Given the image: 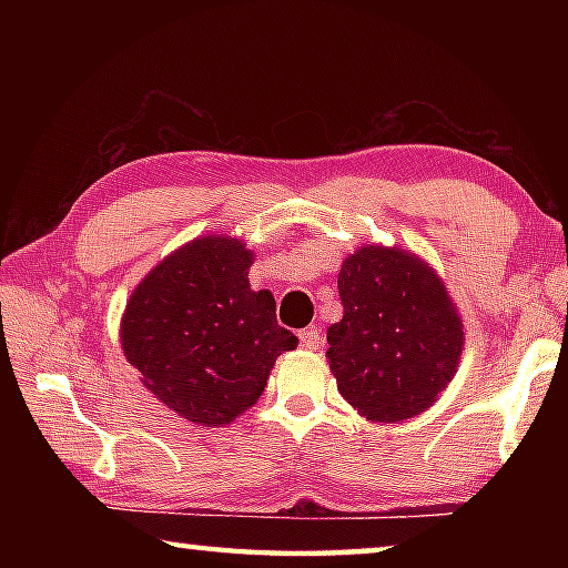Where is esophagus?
<instances>
[{
    "label": "esophagus",
    "instance_id": "esophagus-1",
    "mask_svg": "<svg viewBox=\"0 0 568 568\" xmlns=\"http://www.w3.org/2000/svg\"><path fill=\"white\" fill-rule=\"evenodd\" d=\"M297 338H301L303 348L313 351V348H318V343H321V331L318 328H305V331L297 333Z\"/></svg>",
    "mask_w": 568,
    "mask_h": 568
}]
</instances>
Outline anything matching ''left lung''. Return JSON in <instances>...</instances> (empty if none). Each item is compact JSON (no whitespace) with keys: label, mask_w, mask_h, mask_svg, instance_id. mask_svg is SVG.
<instances>
[{"label":"left lung","mask_w":568,"mask_h":568,"mask_svg":"<svg viewBox=\"0 0 568 568\" xmlns=\"http://www.w3.org/2000/svg\"><path fill=\"white\" fill-rule=\"evenodd\" d=\"M338 293L343 318L328 328V363L341 396L376 423L434 406L466 341L434 267L408 250L361 245L343 261Z\"/></svg>","instance_id":"1"}]
</instances>
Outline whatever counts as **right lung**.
<instances>
[{"label":"right lung","mask_w":568,"mask_h":568,"mask_svg":"<svg viewBox=\"0 0 568 568\" xmlns=\"http://www.w3.org/2000/svg\"><path fill=\"white\" fill-rule=\"evenodd\" d=\"M243 240L205 235L134 287L120 323L124 358L152 396L200 426H225L263 396L275 358L297 348L271 291H253Z\"/></svg>","instance_id":"1"}]
</instances>
